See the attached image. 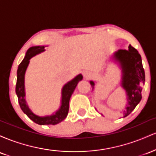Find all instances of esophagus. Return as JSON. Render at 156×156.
Returning <instances> with one entry per match:
<instances>
[{"instance_id": "obj_1", "label": "esophagus", "mask_w": 156, "mask_h": 156, "mask_svg": "<svg viewBox=\"0 0 156 156\" xmlns=\"http://www.w3.org/2000/svg\"><path fill=\"white\" fill-rule=\"evenodd\" d=\"M83 76L85 79L89 80L90 79L91 77H92V74H91V73L89 72V71H85V72H83Z\"/></svg>"}]
</instances>
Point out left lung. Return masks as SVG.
Returning <instances> with one entry per match:
<instances>
[{"mask_svg": "<svg viewBox=\"0 0 156 156\" xmlns=\"http://www.w3.org/2000/svg\"><path fill=\"white\" fill-rule=\"evenodd\" d=\"M114 58L119 64L122 69L121 87L127 94L128 103L123 112V117H125L133 112L141 100V90L145 82V74L140 54L130 44L128 50H119L114 53ZM90 84L93 89L94 81L91 80Z\"/></svg>", "mask_w": 156, "mask_h": 156, "instance_id": "1", "label": "left lung"}]
</instances>
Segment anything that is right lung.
Instances as JSON below:
<instances>
[{
	"label": "right lung",
	"instance_id": "right-lung-1",
	"mask_svg": "<svg viewBox=\"0 0 156 156\" xmlns=\"http://www.w3.org/2000/svg\"><path fill=\"white\" fill-rule=\"evenodd\" d=\"M45 46H33L28 50L24 58L18 66L17 73V83H16V94L18 98L20 106L25 114L32 121L39 125H56L63 121L67 117L69 112V102L71 95L74 92L77 84L80 80L83 79L81 74L78 75L64 86L62 91V103L60 108L54 114L45 117H39L36 115L28 108L26 101V92H25V73L29 64L30 59L34 55L44 52Z\"/></svg>",
	"mask_w": 156,
	"mask_h": 156
}]
</instances>
